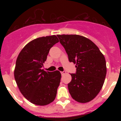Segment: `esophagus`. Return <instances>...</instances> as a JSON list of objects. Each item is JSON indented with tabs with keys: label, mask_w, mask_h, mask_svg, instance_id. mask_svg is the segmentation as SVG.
Wrapping results in <instances>:
<instances>
[{
	"label": "esophagus",
	"mask_w": 121,
	"mask_h": 121,
	"mask_svg": "<svg viewBox=\"0 0 121 121\" xmlns=\"http://www.w3.org/2000/svg\"><path fill=\"white\" fill-rule=\"evenodd\" d=\"M60 73H61V74H62V75H64V74H65L66 73V71H61V72H60Z\"/></svg>",
	"instance_id": "esophagus-1"
}]
</instances>
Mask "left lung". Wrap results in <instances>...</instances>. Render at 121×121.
Returning a JSON list of instances; mask_svg holds the SVG:
<instances>
[{
  "label": "left lung",
  "mask_w": 121,
  "mask_h": 121,
  "mask_svg": "<svg viewBox=\"0 0 121 121\" xmlns=\"http://www.w3.org/2000/svg\"><path fill=\"white\" fill-rule=\"evenodd\" d=\"M70 62L76 64L68 84L73 99L81 103L93 100L102 88L106 76L105 59L91 40L76 35H57Z\"/></svg>",
  "instance_id": "obj_1"
}]
</instances>
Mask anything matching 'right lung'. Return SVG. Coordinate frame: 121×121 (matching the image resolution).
I'll return each instance as SVG.
<instances>
[{"mask_svg":"<svg viewBox=\"0 0 121 121\" xmlns=\"http://www.w3.org/2000/svg\"><path fill=\"white\" fill-rule=\"evenodd\" d=\"M57 42L55 35L34 39L25 46L17 58L14 70L17 85L23 96L37 105L49 104L56 96L61 74L42 68L50 48Z\"/></svg>","mask_w":121,"mask_h":121,"instance_id":"1","label":"right lung"}]
</instances>
